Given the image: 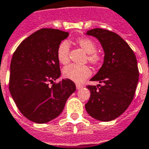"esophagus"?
I'll use <instances>...</instances> for the list:
<instances>
[{
	"label": "esophagus",
	"instance_id": "34e87169",
	"mask_svg": "<svg viewBox=\"0 0 149 149\" xmlns=\"http://www.w3.org/2000/svg\"><path fill=\"white\" fill-rule=\"evenodd\" d=\"M77 86V89H82V88H83V86L79 85V84H77V86Z\"/></svg>",
	"mask_w": 149,
	"mask_h": 149
}]
</instances>
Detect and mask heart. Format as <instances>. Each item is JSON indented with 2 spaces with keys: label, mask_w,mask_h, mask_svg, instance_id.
Masks as SVG:
<instances>
[{
  "label": "heart",
  "mask_w": 149,
  "mask_h": 149,
  "mask_svg": "<svg viewBox=\"0 0 149 149\" xmlns=\"http://www.w3.org/2000/svg\"><path fill=\"white\" fill-rule=\"evenodd\" d=\"M76 43L81 49L86 53L88 62L93 65H99L102 62V57L96 52V44L89 37H80L76 40ZM56 56L59 62L66 64L70 61V45L66 41L60 43L57 48ZM63 77L73 81L75 83H81L91 75V70L87 66H78L76 64H70L65 66L63 70Z\"/></svg>",
  "instance_id": "obj_1"
}]
</instances>
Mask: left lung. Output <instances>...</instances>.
<instances>
[{
  "mask_svg": "<svg viewBox=\"0 0 149 149\" xmlns=\"http://www.w3.org/2000/svg\"><path fill=\"white\" fill-rule=\"evenodd\" d=\"M86 34L99 40L105 56L102 67L90 79L102 86H87L91 95L86 109L97 120L112 121L123 114L133 100L139 76L137 60L131 47L116 33L95 28Z\"/></svg>",
  "mask_w": 149,
  "mask_h": 149,
  "instance_id": "8db88e82",
  "label": "left lung"
}]
</instances>
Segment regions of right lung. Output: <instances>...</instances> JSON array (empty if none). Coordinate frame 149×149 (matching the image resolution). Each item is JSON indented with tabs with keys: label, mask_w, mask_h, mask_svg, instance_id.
Here are the masks:
<instances>
[{
	"label": "right lung",
	"mask_w": 149,
	"mask_h": 149,
	"mask_svg": "<svg viewBox=\"0 0 149 149\" xmlns=\"http://www.w3.org/2000/svg\"><path fill=\"white\" fill-rule=\"evenodd\" d=\"M69 33L43 28L23 40L13 54L9 89L18 109L33 123H47L63 112L76 90L72 80L62 79L56 51Z\"/></svg>",
	"instance_id": "add662e5"
}]
</instances>
